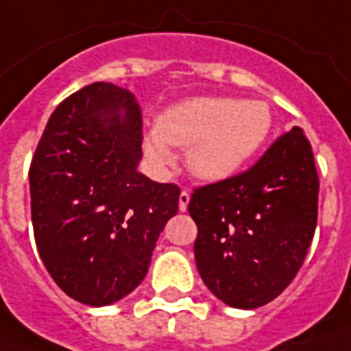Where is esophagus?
I'll return each mask as SVG.
<instances>
[{
    "instance_id": "34e87169",
    "label": "esophagus",
    "mask_w": 351,
    "mask_h": 351,
    "mask_svg": "<svg viewBox=\"0 0 351 351\" xmlns=\"http://www.w3.org/2000/svg\"><path fill=\"white\" fill-rule=\"evenodd\" d=\"M188 203H190V192H188V190H182V192H180V197H178V209L186 210L188 209Z\"/></svg>"
}]
</instances>
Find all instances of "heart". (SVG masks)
<instances>
[{
	"label": "heart",
	"mask_w": 351,
	"mask_h": 351,
	"mask_svg": "<svg viewBox=\"0 0 351 351\" xmlns=\"http://www.w3.org/2000/svg\"><path fill=\"white\" fill-rule=\"evenodd\" d=\"M268 104L252 100L199 99L173 108L146 136V154L158 167H171V146L188 148V167L203 180L235 175L261 150L271 131Z\"/></svg>",
	"instance_id": "heart-1"
}]
</instances>
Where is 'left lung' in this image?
<instances>
[{
	"instance_id": "1",
	"label": "left lung",
	"mask_w": 351,
	"mask_h": 351,
	"mask_svg": "<svg viewBox=\"0 0 351 351\" xmlns=\"http://www.w3.org/2000/svg\"><path fill=\"white\" fill-rule=\"evenodd\" d=\"M319 176L300 127L281 134L251 169L193 188L195 264L232 308L271 302L295 279L317 224Z\"/></svg>"
}]
</instances>
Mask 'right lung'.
<instances>
[{"instance_id": "1", "label": "right lung", "mask_w": 351, "mask_h": 351, "mask_svg": "<svg viewBox=\"0 0 351 351\" xmlns=\"http://www.w3.org/2000/svg\"><path fill=\"white\" fill-rule=\"evenodd\" d=\"M142 112L133 93L97 82L51 114L30 165L38 252L66 295L89 306L127 296L148 274L180 188L136 171Z\"/></svg>"}]
</instances>
